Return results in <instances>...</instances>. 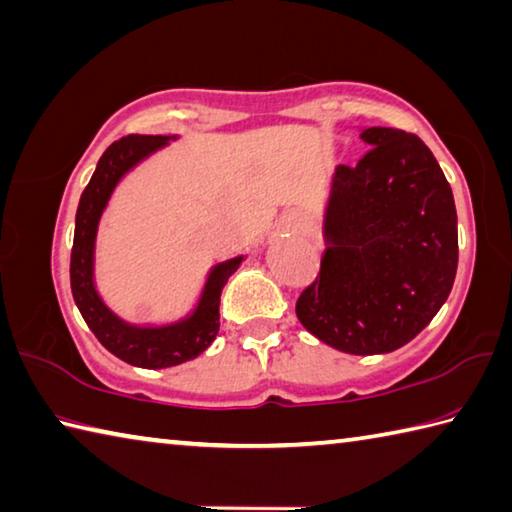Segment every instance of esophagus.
I'll return each instance as SVG.
<instances>
[{"instance_id": "obj_1", "label": "esophagus", "mask_w": 512, "mask_h": 512, "mask_svg": "<svg viewBox=\"0 0 512 512\" xmlns=\"http://www.w3.org/2000/svg\"><path fill=\"white\" fill-rule=\"evenodd\" d=\"M286 221L288 224H291L293 228H304L306 224H309V217L304 215V212H300V210H295V212H291V215L286 217Z\"/></svg>"}]
</instances>
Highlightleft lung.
<instances>
[{"label": "left lung", "instance_id": "8db88e82", "mask_svg": "<svg viewBox=\"0 0 512 512\" xmlns=\"http://www.w3.org/2000/svg\"><path fill=\"white\" fill-rule=\"evenodd\" d=\"M358 132L371 150L331 176L320 280L295 313L324 345L374 356L401 349L439 313L459 235L452 188L421 138L392 127Z\"/></svg>", "mask_w": 512, "mask_h": 512}]
</instances>
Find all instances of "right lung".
Returning <instances> with one entry per match:
<instances>
[{
  "instance_id": "right-lung-1",
  "label": "right lung",
  "mask_w": 512,
  "mask_h": 512,
  "mask_svg": "<svg viewBox=\"0 0 512 512\" xmlns=\"http://www.w3.org/2000/svg\"><path fill=\"white\" fill-rule=\"evenodd\" d=\"M179 136L132 134L107 147L100 156L96 172L82 192L76 212V232L71 250V293L76 306L94 331L100 345L143 369H165L197 358L219 333V302L230 275L237 271L246 255H237L215 264L206 275L201 293L192 309L181 318L161 324H134L120 318L102 300L96 286V239L100 219L116 192L118 183L136 170L152 154L165 150Z\"/></svg>"
}]
</instances>
